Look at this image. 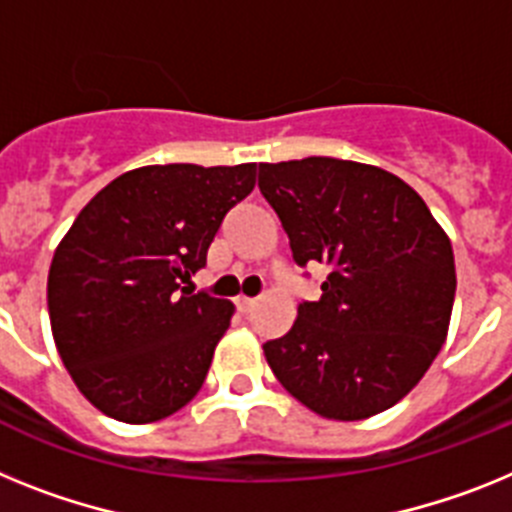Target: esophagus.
Returning <instances> with one entry per match:
<instances>
[{"mask_svg": "<svg viewBox=\"0 0 512 512\" xmlns=\"http://www.w3.org/2000/svg\"><path fill=\"white\" fill-rule=\"evenodd\" d=\"M255 304H257V301L247 299V296H239V299H237V306H239V311H242V314H250V311L255 309Z\"/></svg>", "mask_w": 512, "mask_h": 512, "instance_id": "1", "label": "esophagus"}]
</instances>
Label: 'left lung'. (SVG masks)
I'll return each mask as SVG.
<instances>
[{
  "label": "left lung",
  "instance_id": "left-lung-1",
  "mask_svg": "<svg viewBox=\"0 0 512 512\" xmlns=\"http://www.w3.org/2000/svg\"><path fill=\"white\" fill-rule=\"evenodd\" d=\"M260 193L293 260L324 265L319 301L262 345L275 379L319 417L366 420L404 399L443 348L456 296L453 247L420 195L373 164H260Z\"/></svg>",
  "mask_w": 512,
  "mask_h": 512
}]
</instances>
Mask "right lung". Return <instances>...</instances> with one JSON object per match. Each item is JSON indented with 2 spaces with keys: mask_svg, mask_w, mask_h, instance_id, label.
<instances>
[{
  "mask_svg": "<svg viewBox=\"0 0 512 512\" xmlns=\"http://www.w3.org/2000/svg\"><path fill=\"white\" fill-rule=\"evenodd\" d=\"M257 164H149L79 211L48 270L56 350L102 415L146 425L201 391L234 304L180 291L206 265L221 221L255 188Z\"/></svg>",
  "mask_w": 512,
  "mask_h": 512,
  "instance_id": "add662e5",
  "label": "right lung"
}]
</instances>
